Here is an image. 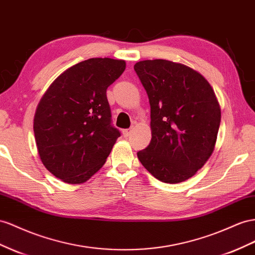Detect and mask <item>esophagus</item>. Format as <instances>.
Wrapping results in <instances>:
<instances>
[{
    "label": "esophagus",
    "instance_id": "1",
    "mask_svg": "<svg viewBox=\"0 0 255 255\" xmlns=\"http://www.w3.org/2000/svg\"><path fill=\"white\" fill-rule=\"evenodd\" d=\"M130 133H132V128H128V129H123V135H125L126 137L129 136Z\"/></svg>",
    "mask_w": 255,
    "mask_h": 255
}]
</instances>
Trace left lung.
Wrapping results in <instances>:
<instances>
[{
  "label": "left lung",
  "mask_w": 255,
  "mask_h": 255,
  "mask_svg": "<svg viewBox=\"0 0 255 255\" xmlns=\"http://www.w3.org/2000/svg\"><path fill=\"white\" fill-rule=\"evenodd\" d=\"M146 90L151 141L137 152L149 173L166 183L194 176L215 149L221 109L209 82L187 65L156 59L134 65Z\"/></svg>",
  "instance_id": "obj_1"
}]
</instances>
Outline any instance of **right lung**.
<instances>
[{
	"label": "right lung",
	"mask_w": 255,
	"mask_h": 255,
	"mask_svg": "<svg viewBox=\"0 0 255 255\" xmlns=\"http://www.w3.org/2000/svg\"><path fill=\"white\" fill-rule=\"evenodd\" d=\"M126 61L92 58L67 68L40 99L34 135L45 167L66 183H84L111 153L119 129L112 126L106 90Z\"/></svg>",
	"instance_id": "right-lung-1"
}]
</instances>
